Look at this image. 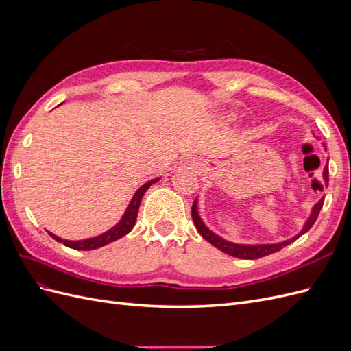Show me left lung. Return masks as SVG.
Listing matches in <instances>:
<instances>
[{"label":"left lung","mask_w":351,"mask_h":351,"mask_svg":"<svg viewBox=\"0 0 351 351\" xmlns=\"http://www.w3.org/2000/svg\"><path fill=\"white\" fill-rule=\"evenodd\" d=\"M324 147H325V143H322ZM326 151V147H325ZM322 177H324V182L325 184L328 186V162L324 168V173H322ZM322 205H324V197H321L319 200L316 202V204L313 205L312 208V212L309 218L306 219L303 228L297 232V234L289 240H284V241H280V243H271V244H240V243H232V241H228L226 239H222L221 236L215 234L214 231L209 230L205 222L202 221L200 215H199V210H197V197L195 199L193 202V206H192V218H193V222L195 226L197 228V231L200 232V236L204 237L206 241H209L212 246H215L217 249H219L221 252H224L227 254H230V256H234V258H240V259H259V258H263L267 256V254H271V253H275L281 250L282 247L289 246L290 243H293L294 240L299 239L300 236H303L304 232L309 231L312 228V226L315 224V221L317 218V215H319V212L322 209Z\"/></svg>","instance_id":"1"}]
</instances>
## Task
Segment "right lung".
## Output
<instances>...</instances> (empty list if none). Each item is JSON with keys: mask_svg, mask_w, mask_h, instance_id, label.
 <instances>
[{"mask_svg": "<svg viewBox=\"0 0 351 351\" xmlns=\"http://www.w3.org/2000/svg\"><path fill=\"white\" fill-rule=\"evenodd\" d=\"M158 180H159V177L152 178V180H149V182H146L143 186L137 189V192L132 197L130 204H129V206H127L121 219L117 222V224L112 228L102 232V234H99L97 237L84 239V240H66V239H61L56 234H52V232H49V231H48V234L54 240L64 244V246H67L70 249H76V250H93V249H99L102 246H107V244L124 237L125 234H129V232L132 231V228L136 224L137 212H139V206H141V202H142V197H143L145 192L154 183H156Z\"/></svg>", "mask_w": 351, "mask_h": 351, "instance_id": "add662e5", "label": "right lung"}]
</instances>
